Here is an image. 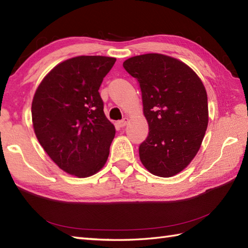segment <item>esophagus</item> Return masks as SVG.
<instances>
[{
  "instance_id": "obj_1",
  "label": "esophagus",
  "mask_w": 248,
  "mask_h": 248,
  "mask_svg": "<svg viewBox=\"0 0 248 248\" xmlns=\"http://www.w3.org/2000/svg\"><path fill=\"white\" fill-rule=\"evenodd\" d=\"M128 121H129V118L128 117H124V119H121V120H119L118 123H117V124L119 125L120 128H124V125H127V124H128Z\"/></svg>"
}]
</instances>
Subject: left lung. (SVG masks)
I'll use <instances>...</instances> for the list:
<instances>
[{
	"label": "left lung",
	"mask_w": 248,
	"mask_h": 248,
	"mask_svg": "<svg viewBox=\"0 0 248 248\" xmlns=\"http://www.w3.org/2000/svg\"><path fill=\"white\" fill-rule=\"evenodd\" d=\"M140 83L149 127L140 159L152 175L172 177L194 159L208 127V97L202 80L173 57L149 53L124 62Z\"/></svg>",
	"instance_id": "obj_1"
}]
</instances>
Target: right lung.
Returning a JSON list of instances; mask_svg holds the SVG:
<instances>
[{
    "instance_id": "1",
    "label": "right lung",
    "mask_w": 248,
    "mask_h": 248,
    "mask_svg": "<svg viewBox=\"0 0 248 248\" xmlns=\"http://www.w3.org/2000/svg\"><path fill=\"white\" fill-rule=\"evenodd\" d=\"M114 57L77 56L55 66L31 103L37 140L61 170L86 178L104 166L115 127L99 93Z\"/></svg>"
}]
</instances>
